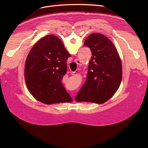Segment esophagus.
Segmentation results:
<instances>
[{"label": "esophagus", "instance_id": "1", "mask_svg": "<svg viewBox=\"0 0 148 148\" xmlns=\"http://www.w3.org/2000/svg\"><path fill=\"white\" fill-rule=\"evenodd\" d=\"M75 62L77 64H79V65L81 63V61L79 59H75Z\"/></svg>", "mask_w": 148, "mask_h": 148}]
</instances>
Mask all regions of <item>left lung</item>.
<instances>
[{
  "label": "left lung",
  "instance_id": "8db88e82",
  "mask_svg": "<svg viewBox=\"0 0 148 148\" xmlns=\"http://www.w3.org/2000/svg\"><path fill=\"white\" fill-rule=\"evenodd\" d=\"M84 45L90 49L92 56L86 82L75 100L103 104L114 95L120 86L122 77L121 60L112 42L103 34H90Z\"/></svg>",
  "mask_w": 148,
  "mask_h": 148
}]
</instances>
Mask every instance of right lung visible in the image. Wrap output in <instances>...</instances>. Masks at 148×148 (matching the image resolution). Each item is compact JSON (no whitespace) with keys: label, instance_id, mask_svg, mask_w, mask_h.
<instances>
[{"label":"right lung","instance_id":"right-lung-1","mask_svg":"<svg viewBox=\"0 0 148 148\" xmlns=\"http://www.w3.org/2000/svg\"><path fill=\"white\" fill-rule=\"evenodd\" d=\"M70 56L55 35L45 36L34 45L26 60L25 79L29 91L36 99L46 104L73 101L62 83Z\"/></svg>","mask_w":148,"mask_h":148}]
</instances>
